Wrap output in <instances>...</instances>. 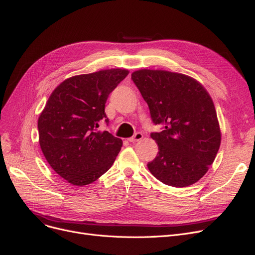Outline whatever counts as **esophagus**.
<instances>
[{
  "label": "esophagus",
  "instance_id": "esophagus-1",
  "mask_svg": "<svg viewBox=\"0 0 255 255\" xmlns=\"http://www.w3.org/2000/svg\"><path fill=\"white\" fill-rule=\"evenodd\" d=\"M142 138H143V133L142 132H136L133 136L129 137L128 140L131 143H133V142H137V140H140Z\"/></svg>",
  "mask_w": 255,
  "mask_h": 255
}]
</instances>
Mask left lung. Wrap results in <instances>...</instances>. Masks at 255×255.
Instances as JSON below:
<instances>
[{
	"label": "left lung",
	"instance_id": "obj_1",
	"mask_svg": "<svg viewBox=\"0 0 255 255\" xmlns=\"http://www.w3.org/2000/svg\"><path fill=\"white\" fill-rule=\"evenodd\" d=\"M161 132L147 164L158 181L172 187L196 183L208 171L221 145V131L212 99L202 85L182 73L140 69L131 74Z\"/></svg>",
	"mask_w": 255,
	"mask_h": 255
}]
</instances>
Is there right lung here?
Returning a JSON list of instances; mask_svg holds the SVG:
<instances>
[{"mask_svg":"<svg viewBox=\"0 0 255 255\" xmlns=\"http://www.w3.org/2000/svg\"><path fill=\"white\" fill-rule=\"evenodd\" d=\"M126 69L101 70L69 78L56 87L37 121L42 152L53 170L74 186L93 183L116 161L122 139L99 131L109 120L105 104Z\"/></svg>","mask_w":255,"mask_h":255,"instance_id":"right-lung-1","label":"right lung"}]
</instances>
